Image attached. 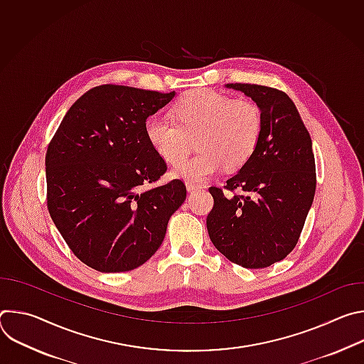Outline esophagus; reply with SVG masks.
I'll return each instance as SVG.
<instances>
[{
    "label": "esophagus",
    "instance_id": "1",
    "mask_svg": "<svg viewBox=\"0 0 364 364\" xmlns=\"http://www.w3.org/2000/svg\"><path fill=\"white\" fill-rule=\"evenodd\" d=\"M186 187H187L188 191H196V190H200V188H201V186L194 184V183H191V181H187V183H186Z\"/></svg>",
    "mask_w": 364,
    "mask_h": 364
}]
</instances>
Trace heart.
Returning a JSON list of instances; mask_svg holds the SVG:
<instances>
[{
    "mask_svg": "<svg viewBox=\"0 0 364 364\" xmlns=\"http://www.w3.org/2000/svg\"><path fill=\"white\" fill-rule=\"evenodd\" d=\"M262 131L261 109L247 99H230L213 90H193L173 108V119L152 115L145 122L151 148L168 163L186 151L196 136L200 151L173 166L171 174L191 183H203L225 166L235 170L247 163Z\"/></svg>",
    "mask_w": 364,
    "mask_h": 364,
    "instance_id": "b5f03b06",
    "label": "heart"
}]
</instances>
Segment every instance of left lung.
I'll return each instance as SVG.
<instances>
[{"instance_id": "left-lung-1", "label": "left lung", "mask_w": 364, "mask_h": 364, "mask_svg": "<svg viewBox=\"0 0 364 364\" xmlns=\"http://www.w3.org/2000/svg\"><path fill=\"white\" fill-rule=\"evenodd\" d=\"M261 109L262 131L252 157L222 188L210 187L215 205L207 230L229 261L249 269L271 267L295 247L316 194L311 136L289 96L278 89L228 83ZM235 189L243 195H232Z\"/></svg>"}]
</instances>
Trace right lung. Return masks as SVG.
Here are the masks:
<instances>
[{
    "instance_id": "obj_1",
    "label": "right lung",
    "mask_w": 364,
    "mask_h": 364,
    "mask_svg": "<svg viewBox=\"0 0 364 364\" xmlns=\"http://www.w3.org/2000/svg\"><path fill=\"white\" fill-rule=\"evenodd\" d=\"M174 96L96 86L73 103L47 148L48 213L72 252L99 272L145 264L186 200L181 180L144 190L167 171L145 122Z\"/></svg>"
}]
</instances>
